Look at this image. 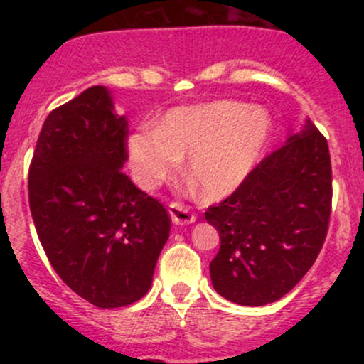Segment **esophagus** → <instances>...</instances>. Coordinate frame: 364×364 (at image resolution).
Segmentation results:
<instances>
[{
    "label": "esophagus",
    "instance_id": "34e87169",
    "mask_svg": "<svg viewBox=\"0 0 364 364\" xmlns=\"http://www.w3.org/2000/svg\"><path fill=\"white\" fill-rule=\"evenodd\" d=\"M169 215H171V220H173L176 225L191 224V223H195V219H196L193 212L179 202L169 203Z\"/></svg>",
    "mask_w": 364,
    "mask_h": 364
}]
</instances>
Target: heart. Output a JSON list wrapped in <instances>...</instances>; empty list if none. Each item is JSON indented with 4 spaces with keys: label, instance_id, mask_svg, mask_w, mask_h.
Segmentation results:
<instances>
[{
    "label": "heart",
    "instance_id": "1",
    "mask_svg": "<svg viewBox=\"0 0 364 364\" xmlns=\"http://www.w3.org/2000/svg\"><path fill=\"white\" fill-rule=\"evenodd\" d=\"M272 139L267 109L237 101H215L171 109L159 127L128 136L133 178L152 190L173 176L188 156V174L208 200H223L260 164Z\"/></svg>",
    "mask_w": 364,
    "mask_h": 364
}]
</instances>
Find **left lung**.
Returning <instances> with one entry per match:
<instances>
[{"label":"left lung","instance_id":"1","mask_svg":"<svg viewBox=\"0 0 364 364\" xmlns=\"http://www.w3.org/2000/svg\"><path fill=\"white\" fill-rule=\"evenodd\" d=\"M332 168L325 136L310 119L255 168L205 219L219 231L214 289L243 306L281 299L311 269L328 231Z\"/></svg>","mask_w":364,"mask_h":364}]
</instances>
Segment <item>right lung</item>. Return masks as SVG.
Wrapping results in <instances>:
<instances>
[{
    "label": "right lung",
    "mask_w": 364,
    "mask_h": 364,
    "mask_svg": "<svg viewBox=\"0 0 364 364\" xmlns=\"http://www.w3.org/2000/svg\"><path fill=\"white\" fill-rule=\"evenodd\" d=\"M128 121L102 85L49 112L28 169V203L48 260L97 308L139 301L152 286L171 217L123 173Z\"/></svg>",
    "instance_id": "right-lung-1"
}]
</instances>
